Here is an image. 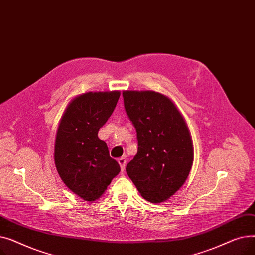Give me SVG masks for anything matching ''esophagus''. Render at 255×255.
<instances>
[{
    "label": "esophagus",
    "mask_w": 255,
    "mask_h": 255,
    "mask_svg": "<svg viewBox=\"0 0 255 255\" xmlns=\"http://www.w3.org/2000/svg\"><path fill=\"white\" fill-rule=\"evenodd\" d=\"M118 162L121 166V170L124 171L125 170V166H126V159L124 157H121L118 159Z\"/></svg>",
    "instance_id": "esophagus-1"
}]
</instances>
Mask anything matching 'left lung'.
Wrapping results in <instances>:
<instances>
[{"label": "left lung", "instance_id": "8db88e82", "mask_svg": "<svg viewBox=\"0 0 255 255\" xmlns=\"http://www.w3.org/2000/svg\"><path fill=\"white\" fill-rule=\"evenodd\" d=\"M125 111L137 133V154L126 166L140 195L160 204L188 178L193 143L186 121L173 101L155 91H124Z\"/></svg>", "mask_w": 255, "mask_h": 255}]
</instances>
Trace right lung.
Listing matches in <instances>:
<instances>
[{
	"instance_id": "1",
	"label": "right lung",
	"mask_w": 255,
	"mask_h": 255,
	"mask_svg": "<svg viewBox=\"0 0 255 255\" xmlns=\"http://www.w3.org/2000/svg\"><path fill=\"white\" fill-rule=\"evenodd\" d=\"M120 95V91L78 95L67 105L59 122L53 155L58 173L86 202L100 198L121 170L106 143L98 138Z\"/></svg>"
}]
</instances>
